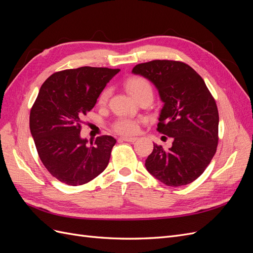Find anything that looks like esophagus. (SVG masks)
Returning a JSON list of instances; mask_svg holds the SVG:
<instances>
[{"label": "esophagus", "mask_w": 253, "mask_h": 253, "mask_svg": "<svg viewBox=\"0 0 253 253\" xmlns=\"http://www.w3.org/2000/svg\"><path fill=\"white\" fill-rule=\"evenodd\" d=\"M120 140L127 141V142H134V141L137 140V137H126V136H124V137H121Z\"/></svg>", "instance_id": "esophagus-1"}]
</instances>
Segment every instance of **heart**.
<instances>
[{"mask_svg": "<svg viewBox=\"0 0 253 253\" xmlns=\"http://www.w3.org/2000/svg\"><path fill=\"white\" fill-rule=\"evenodd\" d=\"M126 88L136 100H138L143 96L153 97V87L149 80L143 77H133L126 82ZM112 90L110 87H105L98 97V103L100 105H105L108 103ZM139 126V121L126 116H121L113 124L114 131L119 134L131 135L137 132Z\"/></svg>", "mask_w": 253, "mask_h": 253, "instance_id": "b5f03b06", "label": "heart"}]
</instances>
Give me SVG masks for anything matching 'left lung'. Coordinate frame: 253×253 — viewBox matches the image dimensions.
<instances>
[{
  "instance_id": "obj_1",
  "label": "left lung",
  "mask_w": 253,
  "mask_h": 253,
  "mask_svg": "<svg viewBox=\"0 0 253 253\" xmlns=\"http://www.w3.org/2000/svg\"><path fill=\"white\" fill-rule=\"evenodd\" d=\"M132 73L149 79L164 106L157 131L172 137V147L154 144L145 168L170 187L188 185L209 166L218 142V111L205 81L180 61L153 60L137 64Z\"/></svg>"
}]
</instances>
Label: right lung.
<instances>
[{"label":"right lung","mask_w":253,"mask_h":253,"mask_svg":"<svg viewBox=\"0 0 253 253\" xmlns=\"http://www.w3.org/2000/svg\"><path fill=\"white\" fill-rule=\"evenodd\" d=\"M119 68L83 66L52 74L45 80L30 110L29 127L47 171L70 186L84 185L108 167L116 139L80 137L82 117L94 108Z\"/></svg>","instance_id":"right-lung-1"}]
</instances>
